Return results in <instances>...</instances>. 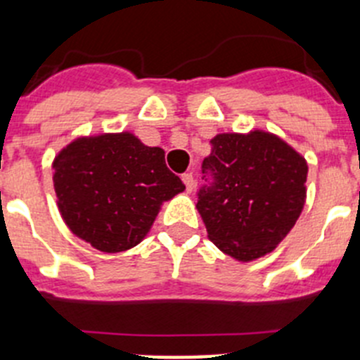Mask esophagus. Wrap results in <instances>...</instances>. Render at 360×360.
<instances>
[{"label": "esophagus", "mask_w": 360, "mask_h": 360, "mask_svg": "<svg viewBox=\"0 0 360 360\" xmlns=\"http://www.w3.org/2000/svg\"><path fill=\"white\" fill-rule=\"evenodd\" d=\"M182 182L186 184L187 193H191V191L195 189V178H193V174H191V173H184L182 174Z\"/></svg>", "instance_id": "obj_1"}]
</instances>
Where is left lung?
I'll use <instances>...</instances> for the list:
<instances>
[{"mask_svg":"<svg viewBox=\"0 0 360 360\" xmlns=\"http://www.w3.org/2000/svg\"><path fill=\"white\" fill-rule=\"evenodd\" d=\"M211 146L202 173L212 182L200 189L196 209L221 252L254 262L281 243L303 211L307 160L263 129L219 133Z\"/></svg>","mask_w":360,"mask_h":360,"instance_id":"left-lung-1","label":"left lung"}]
</instances>
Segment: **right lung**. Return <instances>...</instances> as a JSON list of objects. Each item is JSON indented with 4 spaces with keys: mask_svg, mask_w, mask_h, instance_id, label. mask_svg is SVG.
I'll return each instance as SVG.
<instances>
[{
    "mask_svg": "<svg viewBox=\"0 0 360 360\" xmlns=\"http://www.w3.org/2000/svg\"><path fill=\"white\" fill-rule=\"evenodd\" d=\"M52 167L65 224L108 254L141 243L162 203L186 189L167 169L164 149L142 144L129 131L75 139L57 153Z\"/></svg>",
    "mask_w": 360,
    "mask_h": 360,
    "instance_id": "right-lung-1",
    "label": "right lung"
}]
</instances>
